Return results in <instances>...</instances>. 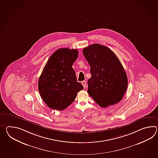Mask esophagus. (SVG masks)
<instances>
[{"mask_svg":"<svg viewBox=\"0 0 158 158\" xmlns=\"http://www.w3.org/2000/svg\"><path fill=\"white\" fill-rule=\"evenodd\" d=\"M81 84L82 85H83V87H84V88H85L86 87V85H87V83H86V81H83L82 82H81Z\"/></svg>","mask_w":158,"mask_h":158,"instance_id":"1","label":"esophagus"}]
</instances>
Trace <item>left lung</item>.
Returning a JSON list of instances; mask_svg holds the SVG:
<instances>
[{
	"label": "left lung",
	"mask_w": 158,
	"mask_h": 158,
	"mask_svg": "<svg viewBox=\"0 0 158 158\" xmlns=\"http://www.w3.org/2000/svg\"><path fill=\"white\" fill-rule=\"evenodd\" d=\"M83 53L91 66L89 95L102 108L117 104L126 92L128 81L119 59L109 48L98 44L85 48Z\"/></svg>",
	"instance_id": "1"
}]
</instances>
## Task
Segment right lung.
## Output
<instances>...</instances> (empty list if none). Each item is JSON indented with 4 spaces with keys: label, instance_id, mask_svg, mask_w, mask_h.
<instances>
[{
    "label": "right lung",
    "instance_id": "obj_1",
    "mask_svg": "<svg viewBox=\"0 0 158 158\" xmlns=\"http://www.w3.org/2000/svg\"><path fill=\"white\" fill-rule=\"evenodd\" d=\"M77 56V49H58L44 68L38 88L42 100L51 109H66L75 100L77 92L84 88L77 82L72 67Z\"/></svg>",
    "mask_w": 158,
    "mask_h": 158
}]
</instances>
